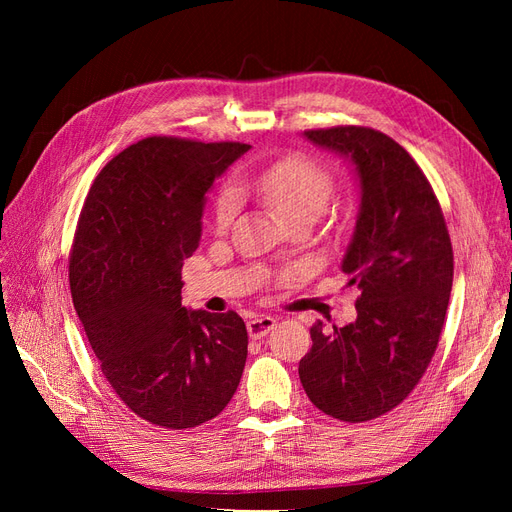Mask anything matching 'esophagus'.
Wrapping results in <instances>:
<instances>
[{
	"mask_svg": "<svg viewBox=\"0 0 512 512\" xmlns=\"http://www.w3.org/2000/svg\"><path fill=\"white\" fill-rule=\"evenodd\" d=\"M275 322L277 320L271 316H254L247 320V333H250L252 339H260L275 327Z\"/></svg>",
	"mask_w": 512,
	"mask_h": 512,
	"instance_id": "34e87169",
	"label": "esophagus"
}]
</instances>
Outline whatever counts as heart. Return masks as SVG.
<instances>
[{"label": "heart", "mask_w": 512, "mask_h": 512, "mask_svg": "<svg viewBox=\"0 0 512 512\" xmlns=\"http://www.w3.org/2000/svg\"><path fill=\"white\" fill-rule=\"evenodd\" d=\"M239 192L254 194L265 200L277 213H282L290 222L301 215H316L327 207V200L333 192V177L327 168L316 160L294 153L277 160L258 173L241 177L237 188H226L215 198L213 220L218 228H228L235 220L239 209Z\"/></svg>", "instance_id": "b5f03b06"}]
</instances>
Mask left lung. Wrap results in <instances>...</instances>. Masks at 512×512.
<instances>
[{
  "label": "left lung",
  "instance_id": "8db88e82",
  "mask_svg": "<svg viewBox=\"0 0 512 512\" xmlns=\"http://www.w3.org/2000/svg\"><path fill=\"white\" fill-rule=\"evenodd\" d=\"M307 141L352 162L361 188L342 260L359 290L356 320H318L299 378L312 404L346 423L399 406L438 348L453 286V247L425 173L391 136L363 126L305 130Z\"/></svg>",
  "mask_w": 512,
  "mask_h": 512
}]
</instances>
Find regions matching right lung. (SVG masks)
Returning <instances> with one entry per match:
<instances>
[{
	"mask_svg": "<svg viewBox=\"0 0 512 512\" xmlns=\"http://www.w3.org/2000/svg\"><path fill=\"white\" fill-rule=\"evenodd\" d=\"M247 149L143 138L100 170L83 205L70 252L74 309L104 378L151 425H203L239 386L245 322L183 307L181 267L203 235L213 179Z\"/></svg>",
	"mask_w": 512,
	"mask_h": 512,
	"instance_id": "obj_1",
	"label": "right lung"
}]
</instances>
